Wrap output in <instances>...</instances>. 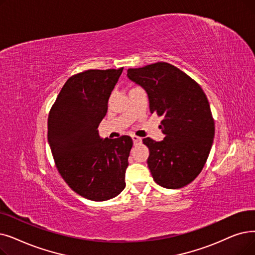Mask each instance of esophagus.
I'll return each mask as SVG.
<instances>
[{"label":"esophagus","mask_w":255,"mask_h":255,"mask_svg":"<svg viewBox=\"0 0 255 255\" xmlns=\"http://www.w3.org/2000/svg\"><path fill=\"white\" fill-rule=\"evenodd\" d=\"M132 140H133L134 145H137V143H139L141 141V138L136 136V135H132Z\"/></svg>","instance_id":"34e87169"}]
</instances>
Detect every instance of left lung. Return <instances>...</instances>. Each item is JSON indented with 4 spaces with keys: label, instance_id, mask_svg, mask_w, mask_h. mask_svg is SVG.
Returning <instances> with one entry per match:
<instances>
[{
    "label": "left lung",
    "instance_id": "obj_1",
    "mask_svg": "<svg viewBox=\"0 0 255 255\" xmlns=\"http://www.w3.org/2000/svg\"><path fill=\"white\" fill-rule=\"evenodd\" d=\"M127 76L145 88L151 114L163 117V140L142 139L149 148L147 163L154 181L173 190L187 185L201 173L214 141L215 121L206 95L168 62L128 69Z\"/></svg>",
    "mask_w": 255,
    "mask_h": 255
}]
</instances>
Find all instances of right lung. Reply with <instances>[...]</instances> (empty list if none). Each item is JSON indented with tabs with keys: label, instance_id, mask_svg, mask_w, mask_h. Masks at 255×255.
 <instances>
[{
	"label": "right lung",
	"instance_id": "1",
	"mask_svg": "<svg viewBox=\"0 0 255 255\" xmlns=\"http://www.w3.org/2000/svg\"><path fill=\"white\" fill-rule=\"evenodd\" d=\"M123 68L87 70L62 86L48 118V140L55 165L78 195L93 201L115 198L125 189L131 137L99 136L108 99Z\"/></svg>",
	"mask_w": 255,
	"mask_h": 255
}]
</instances>
